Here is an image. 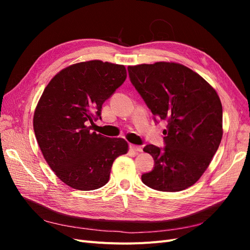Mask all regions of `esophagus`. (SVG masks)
<instances>
[{
	"label": "esophagus",
	"instance_id": "34e87169",
	"mask_svg": "<svg viewBox=\"0 0 250 250\" xmlns=\"http://www.w3.org/2000/svg\"><path fill=\"white\" fill-rule=\"evenodd\" d=\"M129 149H130V150H132V151H134V152H141V151L143 150L141 146L132 145V144H131V145H129Z\"/></svg>",
	"mask_w": 250,
	"mask_h": 250
}]
</instances>
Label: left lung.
I'll use <instances>...</instances> for the list:
<instances>
[{
	"label": "left lung",
	"instance_id": "8db88e82",
	"mask_svg": "<svg viewBox=\"0 0 250 250\" xmlns=\"http://www.w3.org/2000/svg\"><path fill=\"white\" fill-rule=\"evenodd\" d=\"M132 85L158 120L167 121L165 147L146 145L152 171L142 181L162 192L193 186L215 155L222 139V104L216 90L200 75L175 62L128 66Z\"/></svg>",
	"mask_w": 250,
	"mask_h": 250
}]
</instances>
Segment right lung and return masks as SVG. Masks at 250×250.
<instances>
[{"instance_id": "obj_1", "label": "right lung", "mask_w": 250, "mask_h": 250, "mask_svg": "<svg viewBox=\"0 0 250 250\" xmlns=\"http://www.w3.org/2000/svg\"><path fill=\"white\" fill-rule=\"evenodd\" d=\"M126 77L124 65L90 60L65 67L44 88L33 129L44 160L69 187L81 191L103 187L113 161L127 153L124 139L92 131L102 104Z\"/></svg>"}]
</instances>
